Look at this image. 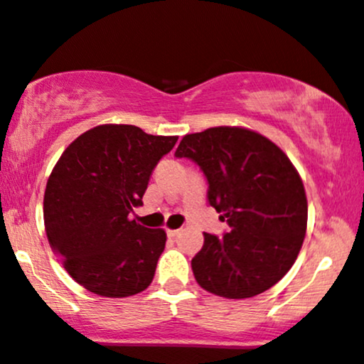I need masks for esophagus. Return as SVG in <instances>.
I'll return each mask as SVG.
<instances>
[{
    "label": "esophagus",
    "instance_id": "esophagus-1",
    "mask_svg": "<svg viewBox=\"0 0 364 364\" xmlns=\"http://www.w3.org/2000/svg\"><path fill=\"white\" fill-rule=\"evenodd\" d=\"M178 234H179L178 229H168V237H176Z\"/></svg>",
    "mask_w": 364,
    "mask_h": 364
}]
</instances>
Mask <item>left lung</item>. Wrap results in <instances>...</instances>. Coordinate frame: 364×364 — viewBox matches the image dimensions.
Wrapping results in <instances>:
<instances>
[{"label": "left lung", "instance_id": "left-lung-1", "mask_svg": "<svg viewBox=\"0 0 364 364\" xmlns=\"http://www.w3.org/2000/svg\"><path fill=\"white\" fill-rule=\"evenodd\" d=\"M176 157H190L208 179V201L229 232H203L191 259L203 290L251 299L277 284L299 256L307 232V195L299 171L277 144L244 127L188 134Z\"/></svg>", "mask_w": 364, "mask_h": 364}]
</instances>
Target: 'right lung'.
<instances>
[{"instance_id": "1", "label": "right lung", "mask_w": 364, "mask_h": 364, "mask_svg": "<svg viewBox=\"0 0 364 364\" xmlns=\"http://www.w3.org/2000/svg\"><path fill=\"white\" fill-rule=\"evenodd\" d=\"M176 140L105 124L73 140L55 163L43 195L46 234L69 277L87 291L124 299L151 284L166 232L137 224L130 213Z\"/></svg>"}]
</instances>
